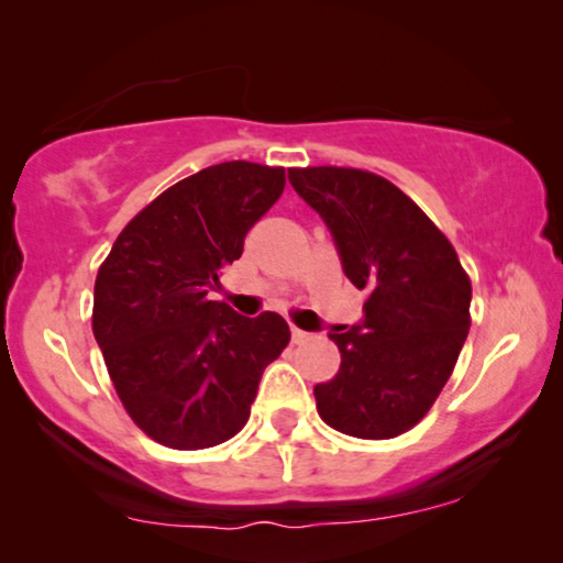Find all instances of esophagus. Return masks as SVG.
I'll list each match as a JSON object with an SVG mask.
<instances>
[{"label":"esophagus","mask_w":563,"mask_h":563,"mask_svg":"<svg viewBox=\"0 0 563 563\" xmlns=\"http://www.w3.org/2000/svg\"><path fill=\"white\" fill-rule=\"evenodd\" d=\"M290 336H292V344H300V342H306V339L311 336V334H308V331H303V329L292 327V329H290Z\"/></svg>","instance_id":"1"}]
</instances>
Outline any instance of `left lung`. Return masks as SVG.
Segmentation results:
<instances>
[{"label":"left lung","instance_id":"left-lung-1","mask_svg":"<svg viewBox=\"0 0 563 563\" xmlns=\"http://www.w3.org/2000/svg\"><path fill=\"white\" fill-rule=\"evenodd\" d=\"M321 213L342 267L367 290L364 321L329 334L334 379L313 387L323 423L357 439H395L429 413L470 334L472 283L446 234L413 199L360 168H290Z\"/></svg>","mask_w":563,"mask_h":563}]
</instances>
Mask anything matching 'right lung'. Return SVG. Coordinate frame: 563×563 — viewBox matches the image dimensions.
Listing matches in <instances>:
<instances>
[{
    "instance_id": "right-lung-1",
    "label": "right lung",
    "mask_w": 563,
    "mask_h": 563,
    "mask_svg": "<svg viewBox=\"0 0 563 563\" xmlns=\"http://www.w3.org/2000/svg\"><path fill=\"white\" fill-rule=\"evenodd\" d=\"M283 188L285 168H203L150 201L99 267L93 336L124 410L163 446L209 449L240 433L260 377L290 342L283 316L247 319L209 300Z\"/></svg>"
}]
</instances>
